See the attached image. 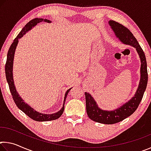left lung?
<instances>
[{"label":"left lung","instance_id":"1","mask_svg":"<svg viewBox=\"0 0 151 151\" xmlns=\"http://www.w3.org/2000/svg\"><path fill=\"white\" fill-rule=\"evenodd\" d=\"M109 24L113 30L116 37L122 44L129 45L136 48L140 59V77L139 86L134 95L129 101L122 104L119 108L106 111L99 107L93 96L85 92L86 109L89 118L96 122L106 124H115L121 122L131 116L136 111L141 101L143 94L146 90L148 82V73L146 57L145 52L140 47L136 38L130 30L119 22L114 20H109Z\"/></svg>","mask_w":151,"mask_h":151}]
</instances>
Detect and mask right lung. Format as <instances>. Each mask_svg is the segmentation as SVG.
<instances>
[{
    "instance_id": "1",
    "label": "right lung",
    "mask_w": 151,
    "mask_h": 151,
    "mask_svg": "<svg viewBox=\"0 0 151 151\" xmlns=\"http://www.w3.org/2000/svg\"><path fill=\"white\" fill-rule=\"evenodd\" d=\"M41 22H51L50 20L47 19H39V18H36L30 20V22L25 25L24 27L22 29L21 31L20 32L17 37L15 38L13 42L12 43L11 47H10L9 50L8 51V54H7V58H6V63L5 65V74H6V78L7 83L9 84L10 91H11V94L13 98V100L14 101L15 104L17 106L20 111H22L25 114H27L28 116H29L30 119L35 120L36 121H52V120H56L59 118V117L62 115L63 112L65 109V101L67 96L68 93H69L70 90L72 88L68 89L66 91L65 99H64L63 105L59 111H58L55 113L53 114H44L40 113V112H38L32 108L29 104H28L24 102V101L21 98V96L19 95V93H18L16 87H15L14 80H13V73H12V69H13V61H14V57L15 50L17 47L18 42H19V39L22 38L23 36L26 34L27 32L31 30L33 27L36 26L38 23Z\"/></svg>"
}]
</instances>
